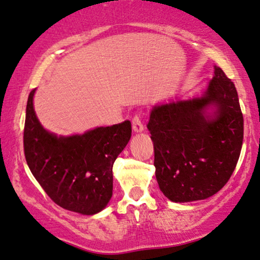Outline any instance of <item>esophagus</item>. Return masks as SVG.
<instances>
[{
  "instance_id": "esophagus-1",
  "label": "esophagus",
  "mask_w": 260,
  "mask_h": 260,
  "mask_svg": "<svg viewBox=\"0 0 260 260\" xmlns=\"http://www.w3.org/2000/svg\"><path fill=\"white\" fill-rule=\"evenodd\" d=\"M132 127L133 131L136 133L143 132L144 131V123H143V117H141L140 114H136L132 119Z\"/></svg>"
}]
</instances>
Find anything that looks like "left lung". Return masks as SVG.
<instances>
[{
	"mask_svg": "<svg viewBox=\"0 0 260 260\" xmlns=\"http://www.w3.org/2000/svg\"><path fill=\"white\" fill-rule=\"evenodd\" d=\"M201 99L154 107L147 124L159 188L174 202L213 196L231 178L244 139L234 83L220 68ZM215 104L214 117L204 110Z\"/></svg>",
	"mask_w": 260,
	"mask_h": 260,
	"instance_id": "1",
	"label": "left lung"
}]
</instances>
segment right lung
I'll return each mask as SVG.
<instances>
[{
  "label": "right lung",
  "mask_w": 260,
  "mask_h": 260,
  "mask_svg": "<svg viewBox=\"0 0 260 260\" xmlns=\"http://www.w3.org/2000/svg\"><path fill=\"white\" fill-rule=\"evenodd\" d=\"M34 91L27 101L23 129V151L30 172L61 208L84 215L101 212L113 195L114 161L132 136L131 121L58 138L38 121Z\"/></svg>",
  "instance_id": "add662e5"
}]
</instances>
